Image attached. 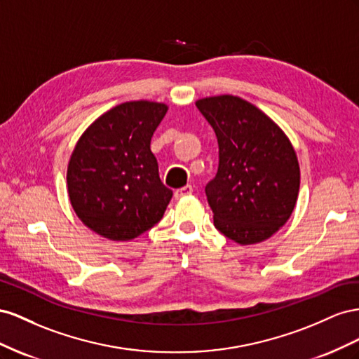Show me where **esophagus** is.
<instances>
[{
    "label": "esophagus",
    "instance_id": "esophagus-1",
    "mask_svg": "<svg viewBox=\"0 0 359 359\" xmlns=\"http://www.w3.org/2000/svg\"><path fill=\"white\" fill-rule=\"evenodd\" d=\"M192 192H194V188H192L191 185H187V187H183V188H180V189H176V191H174V198L179 200V198H182V197L191 196Z\"/></svg>",
    "mask_w": 359,
    "mask_h": 359
}]
</instances>
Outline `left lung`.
<instances>
[{
    "instance_id": "left-lung-1",
    "label": "left lung",
    "mask_w": 359,
    "mask_h": 359,
    "mask_svg": "<svg viewBox=\"0 0 359 359\" xmlns=\"http://www.w3.org/2000/svg\"><path fill=\"white\" fill-rule=\"evenodd\" d=\"M215 130L218 172L206 185L213 224L239 245L269 239L296 206L301 171L290 140L262 109L238 96L196 102Z\"/></svg>"
}]
</instances>
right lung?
Wrapping results in <instances>:
<instances>
[{
  "mask_svg": "<svg viewBox=\"0 0 359 359\" xmlns=\"http://www.w3.org/2000/svg\"><path fill=\"white\" fill-rule=\"evenodd\" d=\"M165 104L132 100L96 118L72 151L67 192L76 217L109 241H130L161 221L172 191L150 150Z\"/></svg>",
  "mask_w": 359,
  "mask_h": 359,
  "instance_id": "right-lung-1",
  "label": "right lung"
}]
</instances>
